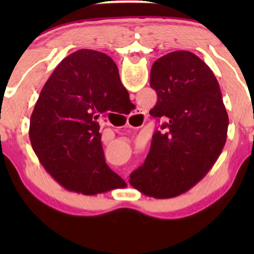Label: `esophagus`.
Listing matches in <instances>:
<instances>
[{
    "label": "esophagus",
    "mask_w": 254,
    "mask_h": 254,
    "mask_svg": "<svg viewBox=\"0 0 254 254\" xmlns=\"http://www.w3.org/2000/svg\"><path fill=\"white\" fill-rule=\"evenodd\" d=\"M145 122V113L142 112L141 109H137L135 112L131 113L129 116V127H141L142 125L144 124Z\"/></svg>",
    "instance_id": "esophagus-1"
}]
</instances>
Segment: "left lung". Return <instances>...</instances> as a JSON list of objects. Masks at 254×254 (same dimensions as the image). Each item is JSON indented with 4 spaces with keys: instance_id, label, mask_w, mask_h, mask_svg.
Here are the masks:
<instances>
[{
    "instance_id": "obj_1",
    "label": "left lung",
    "mask_w": 254,
    "mask_h": 254,
    "mask_svg": "<svg viewBox=\"0 0 254 254\" xmlns=\"http://www.w3.org/2000/svg\"><path fill=\"white\" fill-rule=\"evenodd\" d=\"M150 87L157 103L149 113L164 123L129 182L145 196L165 199L189 191L210 171L226 143L228 115L214 72L190 51L155 61Z\"/></svg>"
}]
</instances>
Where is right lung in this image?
Masks as SVG:
<instances>
[{"instance_id": "obj_1", "label": "right lung", "mask_w": 254, "mask_h": 254, "mask_svg": "<svg viewBox=\"0 0 254 254\" xmlns=\"http://www.w3.org/2000/svg\"><path fill=\"white\" fill-rule=\"evenodd\" d=\"M129 103L110 56L87 49L66 56L44 84L31 116V144L44 168L77 193L117 188L122 179L105 161L99 121Z\"/></svg>"}]
</instances>
